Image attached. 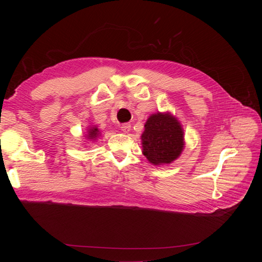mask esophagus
<instances>
[{
  "instance_id": "1",
  "label": "esophagus",
  "mask_w": 262,
  "mask_h": 262,
  "mask_svg": "<svg viewBox=\"0 0 262 262\" xmlns=\"http://www.w3.org/2000/svg\"><path fill=\"white\" fill-rule=\"evenodd\" d=\"M121 130L124 132V133H128L130 130H131V124L130 123H122L121 125Z\"/></svg>"
}]
</instances>
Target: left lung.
<instances>
[{
  "label": "left lung",
  "instance_id": "1",
  "mask_svg": "<svg viewBox=\"0 0 262 262\" xmlns=\"http://www.w3.org/2000/svg\"><path fill=\"white\" fill-rule=\"evenodd\" d=\"M142 134L143 154L154 165L170 164L184 148V132L181 125L169 114L152 115Z\"/></svg>",
  "mask_w": 262,
  "mask_h": 262
}]
</instances>
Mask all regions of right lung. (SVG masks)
Segmentation results:
<instances>
[{"label": "right lung", "mask_w": 262, "mask_h": 262, "mask_svg": "<svg viewBox=\"0 0 262 262\" xmlns=\"http://www.w3.org/2000/svg\"><path fill=\"white\" fill-rule=\"evenodd\" d=\"M98 136H99V130L96 128V126H95V128H91L89 130V134H87V139L95 140V139H97Z\"/></svg>", "instance_id": "add662e5"}]
</instances>
